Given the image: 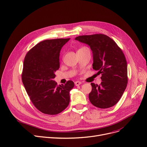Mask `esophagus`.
<instances>
[{
  "instance_id": "1",
  "label": "esophagus",
  "mask_w": 147,
  "mask_h": 147,
  "mask_svg": "<svg viewBox=\"0 0 147 147\" xmlns=\"http://www.w3.org/2000/svg\"><path fill=\"white\" fill-rule=\"evenodd\" d=\"M81 84V82L80 81H75V85L76 86H79Z\"/></svg>"
}]
</instances>
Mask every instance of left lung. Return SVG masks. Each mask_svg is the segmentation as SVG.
<instances>
[{
  "mask_svg": "<svg viewBox=\"0 0 147 147\" xmlns=\"http://www.w3.org/2000/svg\"><path fill=\"white\" fill-rule=\"evenodd\" d=\"M75 40L90 47L93 55L92 68L101 74L100 85L91 83L92 91L88 97L91 104L101 109L115 106L127 84V62L122 50L105 34L80 36Z\"/></svg>",
  "mask_w": 147,
  "mask_h": 147,
  "instance_id": "8db88e82",
  "label": "left lung"
}]
</instances>
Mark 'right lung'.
Listing matches in <instances>:
<instances>
[{"mask_svg": "<svg viewBox=\"0 0 147 147\" xmlns=\"http://www.w3.org/2000/svg\"><path fill=\"white\" fill-rule=\"evenodd\" d=\"M69 39L41 41L25 57L22 83L32 104L42 113L59 114L69 104V92L74 87V82L67 81L65 85H57L53 81L55 72L60 67V50Z\"/></svg>", "mask_w": 147, "mask_h": 147, "instance_id": "right-lung-1", "label": "right lung"}]
</instances>
